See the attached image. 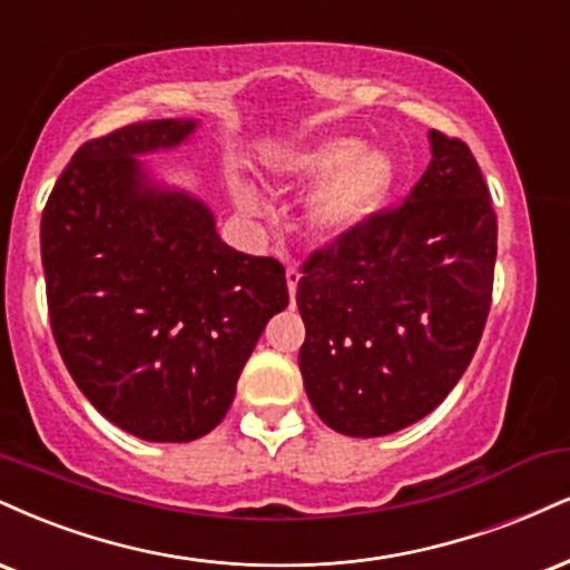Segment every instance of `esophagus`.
Returning a JSON list of instances; mask_svg holds the SVG:
<instances>
[{
	"instance_id": "34e87169",
	"label": "esophagus",
	"mask_w": 570,
	"mask_h": 570,
	"mask_svg": "<svg viewBox=\"0 0 570 570\" xmlns=\"http://www.w3.org/2000/svg\"><path fill=\"white\" fill-rule=\"evenodd\" d=\"M299 278H303V273H299L297 267H286V289H289V297H294V292H297Z\"/></svg>"
}]
</instances>
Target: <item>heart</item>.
<instances>
[{"instance_id":"1","label":"heart","mask_w":570,"mask_h":570,"mask_svg":"<svg viewBox=\"0 0 570 570\" xmlns=\"http://www.w3.org/2000/svg\"><path fill=\"white\" fill-rule=\"evenodd\" d=\"M265 175L281 190H313L305 228L332 244L351 238L385 207L397 164L390 150L366 146L358 135H324L271 156ZM233 202L244 215H259V198L249 185H236Z\"/></svg>"}]
</instances>
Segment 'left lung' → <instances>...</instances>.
Instances as JSON below:
<instances>
[{
    "label": "left lung",
    "mask_w": 570,
    "mask_h": 570,
    "mask_svg": "<svg viewBox=\"0 0 570 570\" xmlns=\"http://www.w3.org/2000/svg\"><path fill=\"white\" fill-rule=\"evenodd\" d=\"M430 150L401 207L315 252L299 278L305 393L342 435L380 438L420 422L481 342L497 215L462 140L430 129Z\"/></svg>",
    "instance_id": "8db88e82"
}]
</instances>
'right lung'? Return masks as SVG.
<instances>
[{"instance_id": "right-lung-1", "label": "right lung", "mask_w": 570, "mask_h": 570, "mask_svg": "<svg viewBox=\"0 0 570 570\" xmlns=\"http://www.w3.org/2000/svg\"><path fill=\"white\" fill-rule=\"evenodd\" d=\"M196 129L156 119L85 142L42 215L63 363L108 422L150 443L215 430L265 324L289 305L278 259L233 249L202 198L148 167Z\"/></svg>"}]
</instances>
